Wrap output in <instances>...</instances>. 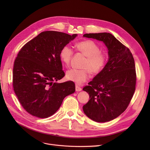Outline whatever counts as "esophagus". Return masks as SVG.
Masks as SVG:
<instances>
[{
	"mask_svg": "<svg viewBox=\"0 0 150 150\" xmlns=\"http://www.w3.org/2000/svg\"><path fill=\"white\" fill-rule=\"evenodd\" d=\"M75 90H76V91H81V88H80L78 86L76 85L75 86Z\"/></svg>",
	"mask_w": 150,
	"mask_h": 150,
	"instance_id": "esophagus-1",
	"label": "esophagus"
}]
</instances>
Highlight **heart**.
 Listing matches in <instances>:
<instances>
[{
    "instance_id": "heart-1",
    "label": "heart",
    "mask_w": 150,
    "mask_h": 150,
    "mask_svg": "<svg viewBox=\"0 0 150 150\" xmlns=\"http://www.w3.org/2000/svg\"><path fill=\"white\" fill-rule=\"evenodd\" d=\"M76 50L86 57L83 67V69H72L67 71L66 77L68 80L80 85L89 80L91 73L97 75L105 68L108 57L106 54L101 52L100 46L93 41L86 40L76 44ZM74 54V50L69 45L62 47L59 52L61 62L68 66Z\"/></svg>"
}]
</instances>
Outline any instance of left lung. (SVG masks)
<instances>
[{
	"label": "left lung",
	"mask_w": 150,
	"mask_h": 150,
	"mask_svg": "<svg viewBox=\"0 0 150 150\" xmlns=\"http://www.w3.org/2000/svg\"><path fill=\"white\" fill-rule=\"evenodd\" d=\"M83 36L103 41L109 55L103 70L83 89L90 97L83 111L95 122L111 121L125 111L135 92L134 59L128 47L111 33H87Z\"/></svg>",
	"instance_id": "left-lung-1"
}]
</instances>
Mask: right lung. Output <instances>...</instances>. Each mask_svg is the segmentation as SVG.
I'll return each instance as SVG.
<instances>
[{
  "label": "right lung",
  "instance_id": "add662e5",
  "mask_svg": "<svg viewBox=\"0 0 150 150\" xmlns=\"http://www.w3.org/2000/svg\"><path fill=\"white\" fill-rule=\"evenodd\" d=\"M76 36L43 31L19 52L13 66V89L23 109L31 115L42 119L50 117L58 111L64 98L75 92L73 81H54L65 76L60 50Z\"/></svg>",
  "mask_w": 150,
  "mask_h": 150
}]
</instances>
